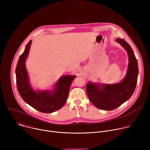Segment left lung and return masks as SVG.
<instances>
[{
	"label": "left lung",
	"instance_id": "8db88e82",
	"mask_svg": "<svg viewBox=\"0 0 150 150\" xmlns=\"http://www.w3.org/2000/svg\"><path fill=\"white\" fill-rule=\"evenodd\" d=\"M126 50L129 58L127 71L124 79L119 83L101 84L88 82L87 93L90 101L98 109L112 110L129 100L133 94L137 83L138 65L137 60L130 45L122 38H117Z\"/></svg>",
	"mask_w": 150,
	"mask_h": 150
}]
</instances>
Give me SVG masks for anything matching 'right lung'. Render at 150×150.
Returning <instances> with one entry per match:
<instances>
[{
	"instance_id": "add662e5",
	"label": "right lung",
	"mask_w": 150,
	"mask_h": 150,
	"mask_svg": "<svg viewBox=\"0 0 150 150\" xmlns=\"http://www.w3.org/2000/svg\"><path fill=\"white\" fill-rule=\"evenodd\" d=\"M31 45V40L28 42L24 53L20 56L16 65L18 91L24 101L37 110L45 113H52L61 109L65 104L71 85L76 76L66 75L61 77L56 82L54 89L52 91H35L30 85L25 67V60Z\"/></svg>"
}]
</instances>
